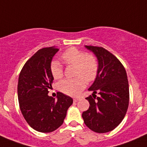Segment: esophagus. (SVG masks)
<instances>
[{"instance_id":"1","label":"esophagus","mask_w":147,"mask_h":147,"mask_svg":"<svg viewBox=\"0 0 147 147\" xmlns=\"http://www.w3.org/2000/svg\"><path fill=\"white\" fill-rule=\"evenodd\" d=\"M79 100H80V98H74V102H78Z\"/></svg>"}]
</instances>
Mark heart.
Here are the masks:
<instances>
[{"instance_id": "heart-1", "label": "heart", "mask_w": 147, "mask_h": 147, "mask_svg": "<svg viewBox=\"0 0 147 147\" xmlns=\"http://www.w3.org/2000/svg\"><path fill=\"white\" fill-rule=\"evenodd\" d=\"M62 59L67 65L76 66L75 76H78L59 83V89L62 93L75 96L85 87V80L88 82L96 80L98 72V63L94 56L76 48H71L62 54ZM50 70L55 80H60L64 74L63 67L57 61L51 62Z\"/></svg>"}]
</instances>
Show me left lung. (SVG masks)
Masks as SVG:
<instances>
[{
  "instance_id": "left-lung-1",
  "label": "left lung",
  "mask_w": 147,
  "mask_h": 147,
  "mask_svg": "<svg viewBox=\"0 0 147 147\" xmlns=\"http://www.w3.org/2000/svg\"><path fill=\"white\" fill-rule=\"evenodd\" d=\"M98 60V72L88 90L90 103L83 112L85 125L98 133H105L119 125L127 113L129 101V83L125 68L116 57L102 47L85 45ZM100 94L97 97L95 93Z\"/></svg>"
}]
</instances>
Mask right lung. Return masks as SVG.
Wrapping results in <instances>:
<instances>
[{
  "label": "right lung",
  "mask_w": 147,
  "mask_h": 147,
  "mask_svg": "<svg viewBox=\"0 0 147 147\" xmlns=\"http://www.w3.org/2000/svg\"><path fill=\"white\" fill-rule=\"evenodd\" d=\"M59 49L43 48L35 53L23 65L19 75L18 96L23 117L30 127L41 132H51L64 121L73 99L58 92L57 99L49 96L53 77L50 66Z\"/></svg>",
  "instance_id": "right-lung-1"
}]
</instances>
